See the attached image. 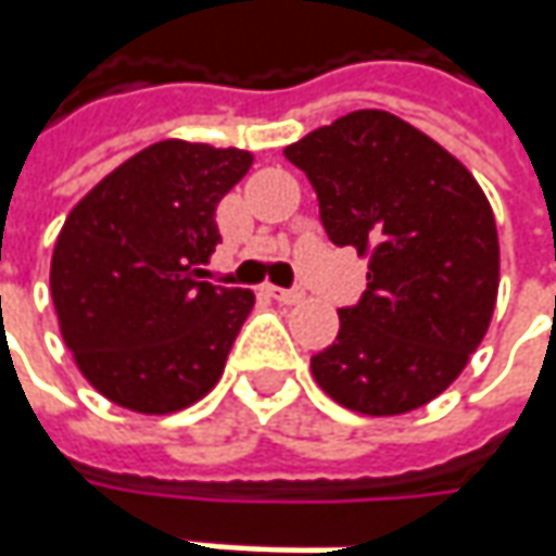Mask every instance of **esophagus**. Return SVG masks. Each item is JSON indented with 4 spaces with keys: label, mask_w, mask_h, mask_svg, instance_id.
Segmentation results:
<instances>
[{
    "label": "esophagus",
    "mask_w": 556,
    "mask_h": 556,
    "mask_svg": "<svg viewBox=\"0 0 556 556\" xmlns=\"http://www.w3.org/2000/svg\"><path fill=\"white\" fill-rule=\"evenodd\" d=\"M264 292L274 298V301H279V304H298L304 298V292H298V289H279V286H267Z\"/></svg>",
    "instance_id": "34e87169"
}]
</instances>
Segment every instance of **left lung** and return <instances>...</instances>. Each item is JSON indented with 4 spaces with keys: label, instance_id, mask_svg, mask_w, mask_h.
Returning <instances> with one entry per match:
<instances>
[{
    "label": "left lung",
    "instance_id": "obj_1",
    "mask_svg": "<svg viewBox=\"0 0 556 556\" xmlns=\"http://www.w3.org/2000/svg\"><path fill=\"white\" fill-rule=\"evenodd\" d=\"M336 245L369 258L366 292L311 356L316 384L359 415L431 403L468 366L498 298V230L465 165L388 110H354L289 144Z\"/></svg>",
    "mask_w": 556,
    "mask_h": 556
}]
</instances>
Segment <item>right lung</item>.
Wrapping results in <instances>:
<instances>
[{"mask_svg":"<svg viewBox=\"0 0 556 556\" xmlns=\"http://www.w3.org/2000/svg\"><path fill=\"white\" fill-rule=\"evenodd\" d=\"M255 156L168 138L73 205L51 252L61 338L94 391L123 409L168 415L218 384L249 289L202 282L218 245L215 208Z\"/></svg>","mask_w":556,"mask_h":556,"instance_id":"right-lung-1","label":"right lung"}]
</instances>
